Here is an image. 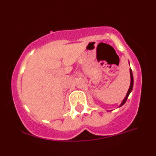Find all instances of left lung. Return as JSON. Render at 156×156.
<instances>
[{
  "mask_svg": "<svg viewBox=\"0 0 156 156\" xmlns=\"http://www.w3.org/2000/svg\"><path fill=\"white\" fill-rule=\"evenodd\" d=\"M130 87L129 89H128V92H127V94L126 96H125V98H124V100H123L122 102L121 103V104L119 105V107H121L122 105H123L125 103V102H126L127 99H128V96H129L130 93L131 92L132 89H133V73H132V70L131 69H130Z\"/></svg>",
  "mask_w": 156,
  "mask_h": 156,
  "instance_id": "left-lung-1",
  "label": "left lung"
}]
</instances>
